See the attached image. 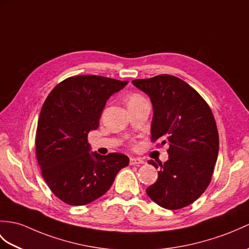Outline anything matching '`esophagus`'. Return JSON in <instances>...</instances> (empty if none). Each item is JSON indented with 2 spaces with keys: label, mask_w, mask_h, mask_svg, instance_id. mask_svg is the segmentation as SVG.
Returning a JSON list of instances; mask_svg holds the SVG:
<instances>
[{
  "label": "esophagus",
  "mask_w": 249,
  "mask_h": 249,
  "mask_svg": "<svg viewBox=\"0 0 249 249\" xmlns=\"http://www.w3.org/2000/svg\"><path fill=\"white\" fill-rule=\"evenodd\" d=\"M142 163H144V161L140 158H135V157L130 158V164L131 165H139V164H142Z\"/></svg>",
  "instance_id": "1"
}]
</instances>
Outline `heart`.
I'll return each mask as SVG.
<instances>
[{"mask_svg":"<svg viewBox=\"0 0 249 249\" xmlns=\"http://www.w3.org/2000/svg\"><path fill=\"white\" fill-rule=\"evenodd\" d=\"M141 98H143L141 95H139V94H131V95L129 96V98H128V104H129V103L137 102V101H139V100H141Z\"/></svg>","mask_w":249,"mask_h":249,"instance_id":"1","label":"heart"}]
</instances>
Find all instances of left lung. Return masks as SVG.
<instances>
[{
    "instance_id": "8db88e82",
    "label": "left lung",
    "mask_w": 249,
    "mask_h": 249,
    "mask_svg": "<svg viewBox=\"0 0 249 249\" xmlns=\"http://www.w3.org/2000/svg\"><path fill=\"white\" fill-rule=\"evenodd\" d=\"M151 97L152 141L169 145L158 179L146 189L153 201L169 210L181 209L197 199L211 181L218 154V132L209 105L182 79L162 74L132 80Z\"/></svg>"
}]
</instances>
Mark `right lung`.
Wrapping results in <instances>:
<instances>
[{
  "label": "right lung",
  "instance_id": "right-lung-1",
  "mask_svg": "<svg viewBox=\"0 0 249 249\" xmlns=\"http://www.w3.org/2000/svg\"><path fill=\"white\" fill-rule=\"evenodd\" d=\"M127 83L79 75L62 80L46 97L38 120L36 157L45 182L63 203L83 206L101 197L128 165L127 156L90 153L88 143L107 100Z\"/></svg>",
  "mask_w": 249,
  "mask_h": 249
}]
</instances>
